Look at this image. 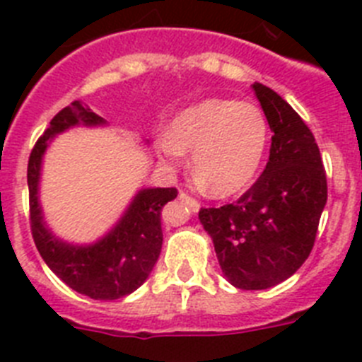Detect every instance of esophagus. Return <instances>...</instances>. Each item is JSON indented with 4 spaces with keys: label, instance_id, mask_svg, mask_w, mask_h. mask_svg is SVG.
<instances>
[{
    "label": "esophagus",
    "instance_id": "obj_1",
    "mask_svg": "<svg viewBox=\"0 0 362 362\" xmlns=\"http://www.w3.org/2000/svg\"><path fill=\"white\" fill-rule=\"evenodd\" d=\"M179 197H181V199H187V201H190V203L194 204V210H197V209H199V203H197L196 199H192V197L188 196V194H185V192H181V194H179Z\"/></svg>",
    "mask_w": 362,
    "mask_h": 362
}]
</instances>
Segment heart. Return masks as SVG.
<instances>
[{"instance_id": "obj_1", "label": "heart", "mask_w": 362, "mask_h": 362, "mask_svg": "<svg viewBox=\"0 0 362 362\" xmlns=\"http://www.w3.org/2000/svg\"><path fill=\"white\" fill-rule=\"evenodd\" d=\"M270 139L264 112L238 99H206L187 108L158 137L166 163L177 165L194 152L197 174L216 196H232L246 188L263 166Z\"/></svg>"}]
</instances>
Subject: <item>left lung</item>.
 <instances>
[{
    "instance_id": "obj_1",
    "label": "left lung",
    "mask_w": 362,
    "mask_h": 362,
    "mask_svg": "<svg viewBox=\"0 0 362 362\" xmlns=\"http://www.w3.org/2000/svg\"><path fill=\"white\" fill-rule=\"evenodd\" d=\"M272 136L261 177L235 203L201 209L219 267L241 290L283 283L308 259L328 197L326 172L315 137L277 92L252 85Z\"/></svg>"
}]
</instances>
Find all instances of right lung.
Masks as SVG:
<instances>
[{
  "instance_id": "add662e5",
  "label": "right lung",
  "mask_w": 362,
  "mask_h": 362,
  "mask_svg": "<svg viewBox=\"0 0 362 362\" xmlns=\"http://www.w3.org/2000/svg\"><path fill=\"white\" fill-rule=\"evenodd\" d=\"M76 124L95 127L105 121L81 101H74L52 117L30 152L27 181L32 238L45 263L70 288L90 299H121L145 283L158 261L163 245L161 210L177 197V188L139 190L119 223L94 245L72 246L59 241L45 226L37 201L41 158L56 134Z\"/></svg>"
}]
</instances>
